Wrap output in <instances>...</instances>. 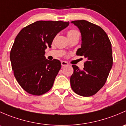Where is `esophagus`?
<instances>
[{
	"mask_svg": "<svg viewBox=\"0 0 126 126\" xmlns=\"http://www.w3.org/2000/svg\"><path fill=\"white\" fill-rule=\"evenodd\" d=\"M61 64H62V66H65L68 65V63L66 62H65V61H62L61 62Z\"/></svg>",
	"mask_w": 126,
	"mask_h": 126,
	"instance_id": "esophagus-1",
	"label": "esophagus"
}]
</instances>
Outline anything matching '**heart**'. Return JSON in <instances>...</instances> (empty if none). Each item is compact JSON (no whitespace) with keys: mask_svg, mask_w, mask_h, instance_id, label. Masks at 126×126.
Listing matches in <instances>:
<instances>
[{"mask_svg":"<svg viewBox=\"0 0 126 126\" xmlns=\"http://www.w3.org/2000/svg\"><path fill=\"white\" fill-rule=\"evenodd\" d=\"M76 33H79V32L77 31V30H69V31L68 32V35H74V34H76Z\"/></svg>","mask_w":126,"mask_h":126,"instance_id":"obj_1","label":"heart"}]
</instances>
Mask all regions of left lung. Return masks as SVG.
Returning a JSON list of instances; mask_svg holds the SVG:
<instances>
[{
	"mask_svg": "<svg viewBox=\"0 0 126 126\" xmlns=\"http://www.w3.org/2000/svg\"><path fill=\"white\" fill-rule=\"evenodd\" d=\"M82 36L81 47L76 55L84 56L87 61L80 69L72 65L71 88L77 94L89 97L95 94L105 84L113 65L111 44L107 35L98 25L85 20L74 21Z\"/></svg>",
	"mask_w": 126,
	"mask_h": 126,
	"instance_id": "8db88e82",
	"label": "left lung"
}]
</instances>
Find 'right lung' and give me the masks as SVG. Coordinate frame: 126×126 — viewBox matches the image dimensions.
Masks as SVG:
<instances>
[{"mask_svg":"<svg viewBox=\"0 0 126 126\" xmlns=\"http://www.w3.org/2000/svg\"><path fill=\"white\" fill-rule=\"evenodd\" d=\"M69 22L39 21L23 28L16 36L10 58L16 80L25 91L39 96L51 89L61 68L58 60L46 58L45 49Z\"/></svg>","mask_w":126,"mask_h":126,"instance_id":"add662e5","label":"right lung"}]
</instances>
